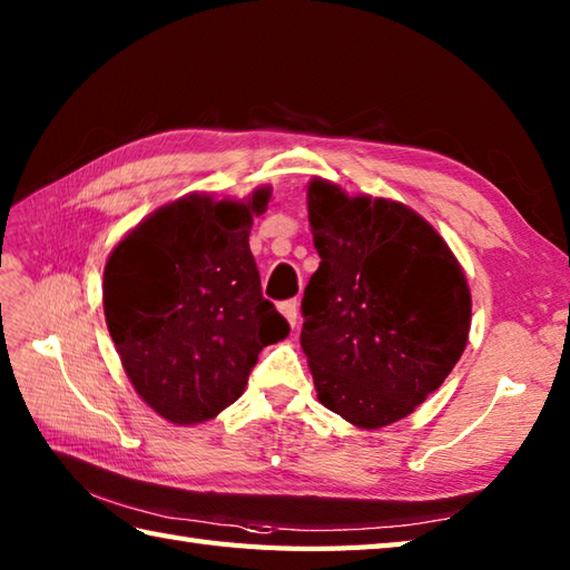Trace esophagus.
<instances>
[{
	"label": "esophagus",
	"instance_id": "obj_1",
	"mask_svg": "<svg viewBox=\"0 0 570 570\" xmlns=\"http://www.w3.org/2000/svg\"><path fill=\"white\" fill-rule=\"evenodd\" d=\"M278 311L284 313V318L288 321V325H292V328H296V323H298V301L296 298L284 301V304L278 306Z\"/></svg>",
	"mask_w": 570,
	"mask_h": 570
}]
</instances>
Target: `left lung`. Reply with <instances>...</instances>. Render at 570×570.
I'll return each mask as SVG.
<instances>
[{
    "label": "left lung",
    "mask_w": 570,
    "mask_h": 570,
    "mask_svg": "<svg viewBox=\"0 0 570 570\" xmlns=\"http://www.w3.org/2000/svg\"><path fill=\"white\" fill-rule=\"evenodd\" d=\"M308 223L321 266L301 311L318 402L382 429L426 402L460 360L470 288L445 239L404 203L313 178Z\"/></svg>",
    "instance_id": "left-lung-1"
}]
</instances>
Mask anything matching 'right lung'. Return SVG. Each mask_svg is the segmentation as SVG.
Instances as JSON below:
<instances>
[{
  "label": "right lung",
  "mask_w": 570,
  "mask_h": 570,
  "mask_svg": "<svg viewBox=\"0 0 570 570\" xmlns=\"http://www.w3.org/2000/svg\"><path fill=\"white\" fill-rule=\"evenodd\" d=\"M269 198L190 193L144 217L105 264V321L127 377L178 426L237 402L262 347L288 335L249 252L252 217Z\"/></svg>",
  "instance_id": "add662e5"
}]
</instances>
